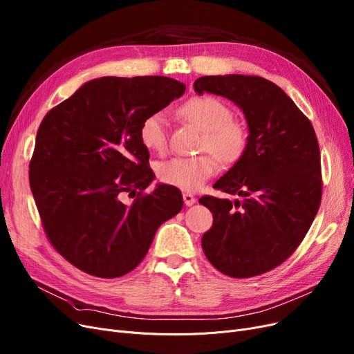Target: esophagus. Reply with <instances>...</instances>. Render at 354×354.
Listing matches in <instances>:
<instances>
[{"mask_svg": "<svg viewBox=\"0 0 354 354\" xmlns=\"http://www.w3.org/2000/svg\"><path fill=\"white\" fill-rule=\"evenodd\" d=\"M182 196H183V202H185V205H187V207H192L194 203L196 202V198H195L192 194L185 192Z\"/></svg>", "mask_w": 354, "mask_h": 354, "instance_id": "esophagus-1", "label": "esophagus"}]
</instances>
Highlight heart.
Wrapping results in <instances>:
<instances>
[{
  "mask_svg": "<svg viewBox=\"0 0 354 354\" xmlns=\"http://www.w3.org/2000/svg\"><path fill=\"white\" fill-rule=\"evenodd\" d=\"M178 111L183 120L203 132L201 151L211 152L225 165L235 163L244 155L248 142L247 129L232 119V111L224 102L209 96H198L185 102ZM140 140L151 151L159 153L165 151L167 147V120L163 113H153L143 120ZM213 157L172 158L158 166V176L175 188L196 191L216 171V160Z\"/></svg>",
  "mask_w": 354,
  "mask_h": 354,
  "instance_id": "obj_1",
  "label": "heart"
}]
</instances>
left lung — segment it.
Returning <instances> with one entry per match:
<instances>
[{"label":"left lung","instance_id":"1","mask_svg":"<svg viewBox=\"0 0 354 354\" xmlns=\"http://www.w3.org/2000/svg\"><path fill=\"white\" fill-rule=\"evenodd\" d=\"M194 90L234 102L248 126L244 155L214 185L241 201L199 199L214 215L202 250L225 275L264 274L300 245L319 211L322 169L315 132L284 90L267 79L203 76L195 80Z\"/></svg>","mask_w":354,"mask_h":354}]
</instances>
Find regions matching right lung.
I'll return each mask as SVG.
<instances>
[{"mask_svg":"<svg viewBox=\"0 0 354 354\" xmlns=\"http://www.w3.org/2000/svg\"><path fill=\"white\" fill-rule=\"evenodd\" d=\"M185 88L163 76L100 77L43 119L30 187L50 243L74 267L102 278L130 272L158 228L182 209V194L169 185L142 195L155 174L140 126ZM138 189L132 206L121 201Z\"/></svg>","mask_w":354,"mask_h":354,"instance_id":"obj_1","label":"right lung"}]
</instances>
